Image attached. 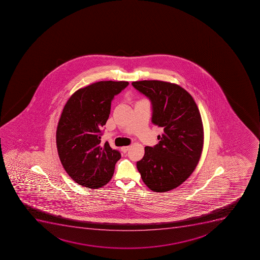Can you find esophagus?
Wrapping results in <instances>:
<instances>
[{"mask_svg": "<svg viewBox=\"0 0 260 260\" xmlns=\"http://www.w3.org/2000/svg\"><path fill=\"white\" fill-rule=\"evenodd\" d=\"M129 147L128 146H126V147H121V151H122V152H126V151H128Z\"/></svg>", "mask_w": 260, "mask_h": 260, "instance_id": "34e87169", "label": "esophagus"}]
</instances>
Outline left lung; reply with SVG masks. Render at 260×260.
I'll use <instances>...</instances> for the list:
<instances>
[{"label": "left lung", "mask_w": 260, "mask_h": 260, "mask_svg": "<svg viewBox=\"0 0 260 260\" xmlns=\"http://www.w3.org/2000/svg\"><path fill=\"white\" fill-rule=\"evenodd\" d=\"M152 105L151 122L162 127L158 144L145 147L137 162L145 185L166 192L181 185L194 172L203 149L204 129L196 102L181 86L160 80L132 83Z\"/></svg>", "instance_id": "obj_1"}]
</instances>
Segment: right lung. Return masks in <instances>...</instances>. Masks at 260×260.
Instances as JSON below:
<instances>
[{
	"instance_id": "add662e5",
	"label": "right lung",
	"mask_w": 260,
	"mask_h": 260,
	"mask_svg": "<svg viewBox=\"0 0 260 260\" xmlns=\"http://www.w3.org/2000/svg\"><path fill=\"white\" fill-rule=\"evenodd\" d=\"M126 81H100L71 95L57 126L58 154L66 172L80 185L98 189L112 179L121 154L106 142L102 128L110 114L111 102L128 85Z\"/></svg>"
}]
</instances>
